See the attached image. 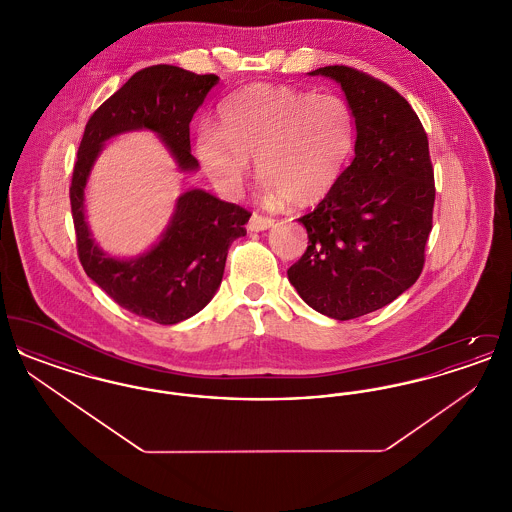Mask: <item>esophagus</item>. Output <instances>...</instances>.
Wrapping results in <instances>:
<instances>
[{
    "mask_svg": "<svg viewBox=\"0 0 512 512\" xmlns=\"http://www.w3.org/2000/svg\"><path fill=\"white\" fill-rule=\"evenodd\" d=\"M272 224H274V219L263 217V215H259V213H253L251 219L247 222V230H251V232H263V230H268Z\"/></svg>",
    "mask_w": 512,
    "mask_h": 512,
    "instance_id": "obj_1",
    "label": "esophagus"
}]
</instances>
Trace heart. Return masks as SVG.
<instances>
[{
  "mask_svg": "<svg viewBox=\"0 0 512 512\" xmlns=\"http://www.w3.org/2000/svg\"><path fill=\"white\" fill-rule=\"evenodd\" d=\"M357 128L349 101L284 84H249L219 107V126L195 132L199 167L236 194L257 159L268 197L305 207L330 194L355 147Z\"/></svg>",
  "mask_w": 512,
  "mask_h": 512,
  "instance_id": "b5f03b06",
  "label": "heart"
}]
</instances>
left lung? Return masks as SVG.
I'll return each mask as SVG.
<instances>
[{
    "label": "left lung",
    "instance_id": "8db88e82",
    "mask_svg": "<svg viewBox=\"0 0 512 512\" xmlns=\"http://www.w3.org/2000/svg\"><path fill=\"white\" fill-rule=\"evenodd\" d=\"M334 78L349 101L355 159L315 211L299 217L309 245L288 268L301 299L336 320L386 307L418 280L436 201L428 136L390 84L345 65Z\"/></svg>",
    "mask_w": 512,
    "mask_h": 512
}]
</instances>
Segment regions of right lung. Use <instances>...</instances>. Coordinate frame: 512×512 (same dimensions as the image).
Listing matches in <instances>:
<instances>
[{"label": "right lung", "instance_id": "right-lung-1", "mask_svg": "<svg viewBox=\"0 0 512 512\" xmlns=\"http://www.w3.org/2000/svg\"><path fill=\"white\" fill-rule=\"evenodd\" d=\"M217 82V74H195L172 65L138 71L94 111L74 163L69 195L84 272L122 309L157 324L194 317L213 299L228 247L245 236L251 213L203 190H190L180 195L161 242L138 259L121 261L94 244L84 219V188L101 144L138 128L157 132L182 171L197 169L190 151V122Z\"/></svg>", "mask_w": 512, "mask_h": 512}]
</instances>
